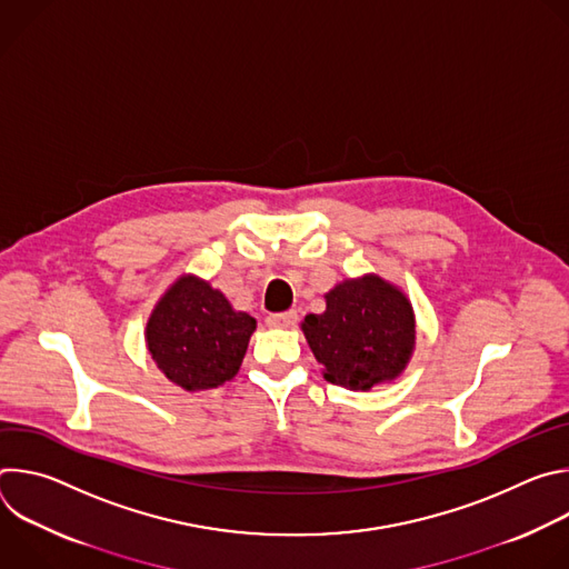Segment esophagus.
<instances>
[{
	"label": "esophagus",
	"mask_w": 569,
	"mask_h": 569,
	"mask_svg": "<svg viewBox=\"0 0 569 569\" xmlns=\"http://www.w3.org/2000/svg\"><path fill=\"white\" fill-rule=\"evenodd\" d=\"M299 315L297 310H286V312H277V315H270L268 317V323L272 329H292L297 323Z\"/></svg>",
	"instance_id": "obj_1"
}]
</instances>
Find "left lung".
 Returning a JSON list of instances; mask_svg holds the SVG:
<instances>
[{
  "mask_svg": "<svg viewBox=\"0 0 569 569\" xmlns=\"http://www.w3.org/2000/svg\"><path fill=\"white\" fill-rule=\"evenodd\" d=\"M301 331L323 378L367 391L408 367L417 321L410 299L396 286L365 274L338 283L327 295V310L306 315Z\"/></svg>",
  "mask_w": 569,
  "mask_h": 569,
  "instance_id": "1",
  "label": "left lung"
}]
</instances>
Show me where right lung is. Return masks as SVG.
Segmentation results:
<instances>
[{
    "label": "right lung",
    "mask_w": 569,
    "mask_h": 569,
    "mask_svg": "<svg viewBox=\"0 0 569 569\" xmlns=\"http://www.w3.org/2000/svg\"><path fill=\"white\" fill-rule=\"evenodd\" d=\"M254 329L252 315L233 310L220 290L184 274L148 317L146 345L171 382L202 391L238 373Z\"/></svg>",
    "instance_id": "obj_1"
}]
</instances>
